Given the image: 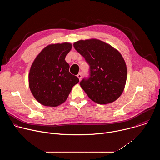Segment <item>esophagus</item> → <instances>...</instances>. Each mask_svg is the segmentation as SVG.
<instances>
[{
	"label": "esophagus",
	"instance_id": "1",
	"mask_svg": "<svg viewBox=\"0 0 160 160\" xmlns=\"http://www.w3.org/2000/svg\"><path fill=\"white\" fill-rule=\"evenodd\" d=\"M77 77L79 78V80H81V78H82V74L80 73H78V75H77Z\"/></svg>",
	"mask_w": 160,
	"mask_h": 160
}]
</instances>
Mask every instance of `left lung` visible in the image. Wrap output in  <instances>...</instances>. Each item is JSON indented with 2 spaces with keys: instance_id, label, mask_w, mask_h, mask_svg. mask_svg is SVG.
<instances>
[{
  "instance_id": "obj_1",
  "label": "left lung",
  "mask_w": 160,
  "mask_h": 160,
  "mask_svg": "<svg viewBox=\"0 0 160 160\" xmlns=\"http://www.w3.org/2000/svg\"><path fill=\"white\" fill-rule=\"evenodd\" d=\"M73 46L90 66L89 78L80 83L88 97L100 104L118 99L124 90L127 76V65L120 52L96 38L78 40Z\"/></svg>"
}]
</instances>
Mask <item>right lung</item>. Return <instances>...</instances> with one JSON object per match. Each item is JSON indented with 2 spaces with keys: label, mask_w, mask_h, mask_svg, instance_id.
Segmentation results:
<instances>
[{
  "label": "right lung",
  "mask_w": 160,
  "mask_h": 160,
  "mask_svg": "<svg viewBox=\"0 0 160 160\" xmlns=\"http://www.w3.org/2000/svg\"><path fill=\"white\" fill-rule=\"evenodd\" d=\"M72 48L70 43H52L43 48L33 61L28 83L35 99L45 106L56 107L66 101L77 77L69 72L66 56Z\"/></svg>",
  "instance_id": "1"
}]
</instances>
